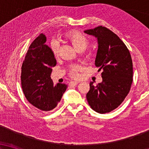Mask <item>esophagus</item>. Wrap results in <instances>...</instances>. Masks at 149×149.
Here are the masks:
<instances>
[{
    "label": "esophagus",
    "mask_w": 149,
    "mask_h": 149,
    "mask_svg": "<svg viewBox=\"0 0 149 149\" xmlns=\"http://www.w3.org/2000/svg\"><path fill=\"white\" fill-rule=\"evenodd\" d=\"M78 83V81H70V82L69 83V85H71V86H74V85H77Z\"/></svg>",
    "instance_id": "1"
}]
</instances>
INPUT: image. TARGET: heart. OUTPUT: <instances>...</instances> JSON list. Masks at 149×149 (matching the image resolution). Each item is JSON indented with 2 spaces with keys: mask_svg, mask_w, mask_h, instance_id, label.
<instances>
[{
  "mask_svg": "<svg viewBox=\"0 0 149 149\" xmlns=\"http://www.w3.org/2000/svg\"><path fill=\"white\" fill-rule=\"evenodd\" d=\"M66 38L70 43L72 45L75 50L79 52H83L89 45V40L84 34L78 31H73L68 33L66 35ZM51 49L55 58L58 56L59 44L56 40H54L51 43ZM91 54L89 52H87L85 54L86 59L90 58ZM81 70V67L78 65H72L69 70V75L72 78H78L79 72Z\"/></svg>",
  "mask_w": 149,
  "mask_h": 149,
  "instance_id": "b5f03b06",
  "label": "heart"
}]
</instances>
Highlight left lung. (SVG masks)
<instances>
[{"mask_svg": "<svg viewBox=\"0 0 149 149\" xmlns=\"http://www.w3.org/2000/svg\"><path fill=\"white\" fill-rule=\"evenodd\" d=\"M97 38L95 64L102 70V82L89 83L86 97L89 105L97 113L105 114L119 107L129 93L133 81V64L125 43L111 30L100 26L85 30Z\"/></svg>", "mask_w": 149, "mask_h": 149, "instance_id": "left-lung-1", "label": "left lung"}]
</instances>
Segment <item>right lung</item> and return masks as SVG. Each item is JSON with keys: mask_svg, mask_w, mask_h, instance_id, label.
Listing matches in <instances>:
<instances>
[{"mask_svg": "<svg viewBox=\"0 0 149 149\" xmlns=\"http://www.w3.org/2000/svg\"><path fill=\"white\" fill-rule=\"evenodd\" d=\"M47 38L40 34L29 47L22 66L21 81L28 101L42 111H49L58 105L68 85L54 86L51 73L56 65L52 49L46 45Z\"/></svg>", "mask_w": 149, "mask_h": 149, "instance_id": "obj_1", "label": "right lung"}]
</instances>
